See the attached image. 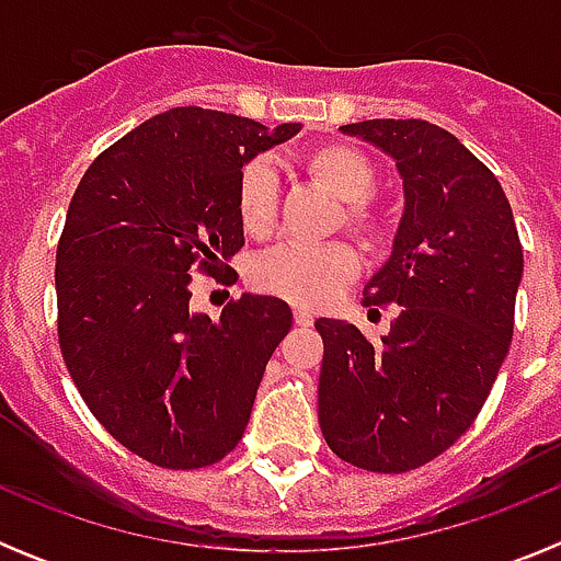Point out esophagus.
I'll return each mask as SVG.
<instances>
[{
    "label": "esophagus",
    "instance_id": "34e87169",
    "mask_svg": "<svg viewBox=\"0 0 561 561\" xmlns=\"http://www.w3.org/2000/svg\"><path fill=\"white\" fill-rule=\"evenodd\" d=\"M295 323L304 325V329H309V325L314 323V314H311L309 309H295Z\"/></svg>",
    "mask_w": 561,
    "mask_h": 561
}]
</instances>
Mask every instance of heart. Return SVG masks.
Masks as SVG:
<instances>
[{
    "instance_id": "b5f03b06",
    "label": "heart",
    "mask_w": 561,
    "mask_h": 561,
    "mask_svg": "<svg viewBox=\"0 0 561 561\" xmlns=\"http://www.w3.org/2000/svg\"><path fill=\"white\" fill-rule=\"evenodd\" d=\"M304 168L317 185L342 199L336 225H345L365 247L388 241L390 225L379 207L370 205L376 185L374 162L345 142H323L304 153ZM236 213L247 236L266 238L277 221V176L266 162H250L236 185ZM359 272V257L348 244L300 247L284 244L257 257L252 284L266 295L284 297L297 306L331 304Z\"/></svg>"
}]
</instances>
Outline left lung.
Instances as JSON below:
<instances>
[{
	"instance_id": "8db88e82",
	"label": "left lung",
	"mask_w": 561,
	"mask_h": 561,
	"mask_svg": "<svg viewBox=\"0 0 561 561\" xmlns=\"http://www.w3.org/2000/svg\"><path fill=\"white\" fill-rule=\"evenodd\" d=\"M396 162L404 213L362 306H401L381 342L320 317L317 415L336 458L410 472L472 427L514 334L523 247L503 187L447 128L427 121L340 126Z\"/></svg>"
}]
</instances>
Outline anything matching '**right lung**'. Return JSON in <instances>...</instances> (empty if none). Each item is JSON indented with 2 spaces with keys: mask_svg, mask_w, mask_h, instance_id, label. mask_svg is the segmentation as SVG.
<instances>
[{
  "mask_svg": "<svg viewBox=\"0 0 561 561\" xmlns=\"http://www.w3.org/2000/svg\"><path fill=\"white\" fill-rule=\"evenodd\" d=\"M297 131L168 108L108 146L69 202L56 252L64 362L92 415L148 463L202 469L244 435L291 309L241 295L213 320L191 309V272L216 277L244 247L241 168Z\"/></svg>",
  "mask_w": 561,
  "mask_h": 561,
  "instance_id": "1",
  "label": "right lung"
}]
</instances>
